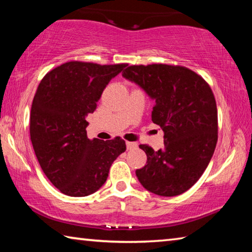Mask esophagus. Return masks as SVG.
Masks as SVG:
<instances>
[{
  "mask_svg": "<svg viewBox=\"0 0 252 252\" xmlns=\"http://www.w3.org/2000/svg\"><path fill=\"white\" fill-rule=\"evenodd\" d=\"M126 144L127 150H131V149H135L136 147H138V144L134 143V142H130V141H126Z\"/></svg>",
  "mask_w": 252,
  "mask_h": 252,
  "instance_id": "esophagus-1",
  "label": "esophagus"
}]
</instances>
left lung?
Here are the masks:
<instances>
[{"instance_id": "left-lung-1", "label": "left lung", "mask_w": 252, "mask_h": 252, "mask_svg": "<svg viewBox=\"0 0 252 252\" xmlns=\"http://www.w3.org/2000/svg\"><path fill=\"white\" fill-rule=\"evenodd\" d=\"M123 78L155 100L152 122L164 132V148L140 144L147 164L135 171L150 192L173 197L189 190L207 169L218 141L216 99L202 76L180 65H130Z\"/></svg>"}]
</instances>
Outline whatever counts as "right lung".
I'll return each mask as SVG.
<instances>
[{
    "mask_svg": "<svg viewBox=\"0 0 252 252\" xmlns=\"http://www.w3.org/2000/svg\"><path fill=\"white\" fill-rule=\"evenodd\" d=\"M126 66L71 61L55 67L37 87L32 102L30 135L42 170L70 197H85L104 185L126 141L90 140L87 118L110 80Z\"/></svg>",
    "mask_w": 252,
    "mask_h": 252,
    "instance_id": "right-lung-1",
    "label": "right lung"
}]
</instances>
